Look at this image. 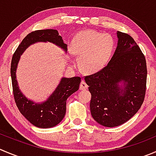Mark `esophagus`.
Returning a JSON list of instances; mask_svg holds the SVG:
<instances>
[{"mask_svg":"<svg viewBox=\"0 0 156 156\" xmlns=\"http://www.w3.org/2000/svg\"><path fill=\"white\" fill-rule=\"evenodd\" d=\"M87 87H88V86H87V84H86L85 81H84V80H82L81 82V84H80V87H79L80 90H86V89L87 88Z\"/></svg>","mask_w":156,"mask_h":156,"instance_id":"34e87169","label":"esophagus"}]
</instances>
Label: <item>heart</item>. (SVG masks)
<instances>
[{"label":"heart","instance_id":"b5f03b06","mask_svg":"<svg viewBox=\"0 0 156 156\" xmlns=\"http://www.w3.org/2000/svg\"><path fill=\"white\" fill-rule=\"evenodd\" d=\"M114 45L111 35L87 30L76 35L71 51L79 56L78 63L81 70L93 74L101 71L108 63Z\"/></svg>","mask_w":156,"mask_h":156}]
</instances>
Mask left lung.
<instances>
[{"mask_svg":"<svg viewBox=\"0 0 156 156\" xmlns=\"http://www.w3.org/2000/svg\"><path fill=\"white\" fill-rule=\"evenodd\" d=\"M118 43L108 64L84 77L91 94L90 110L99 124L118 126L133 116L144 101L147 68L145 55L127 33L117 31ZM124 84L120 86L119 83Z\"/></svg>","mask_w":156,"mask_h":156,"instance_id":"obj_1","label":"left lung"}]
</instances>
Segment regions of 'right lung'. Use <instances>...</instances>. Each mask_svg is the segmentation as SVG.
Segmentation results:
<instances>
[{
	"label": "right lung",
	"instance_id": "add662e5",
	"mask_svg": "<svg viewBox=\"0 0 156 156\" xmlns=\"http://www.w3.org/2000/svg\"><path fill=\"white\" fill-rule=\"evenodd\" d=\"M37 42H50L66 52L67 45L56 30H35L29 33L13 53L10 66L12 87L16 107L29 122L40 128H50L56 126L64 118L68 98L79 88L81 78H62L55 91L45 102L37 104L28 100L18 87L16 70L20 55L30 45Z\"/></svg>",
	"mask_w": 156,
	"mask_h": 156
}]
</instances>
